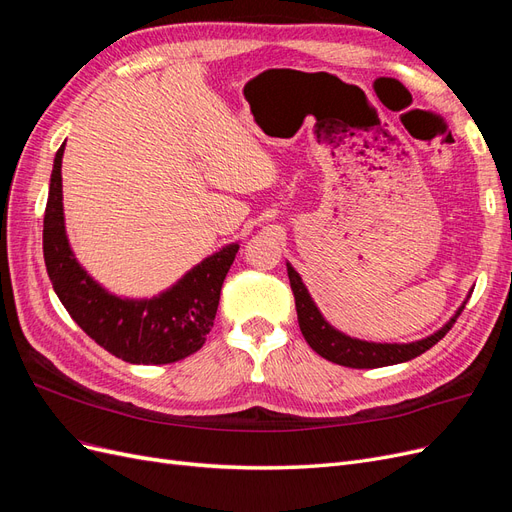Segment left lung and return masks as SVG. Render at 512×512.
Segmentation results:
<instances>
[{
	"label": "left lung",
	"instance_id": "8db88e82",
	"mask_svg": "<svg viewBox=\"0 0 512 512\" xmlns=\"http://www.w3.org/2000/svg\"><path fill=\"white\" fill-rule=\"evenodd\" d=\"M288 267V280L290 288L294 294V305H297V316H299V327L305 337V342L312 346L314 352H318L322 359H327L331 363L344 365V367H354V369H374V367H384V365H397V363H406L410 359H416L418 354H423L431 346H436L440 339L453 329V324L461 316L463 303L457 314L448 320L444 327L433 333L421 342H412V344H371V342H361V339H352L344 333L335 331L331 324L322 318L318 312V307L314 305L312 297H309L307 288L303 286L299 273L294 271L290 265Z\"/></svg>",
	"mask_w": 512,
	"mask_h": 512
}]
</instances>
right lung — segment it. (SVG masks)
Instances as JSON below:
<instances>
[{
    "label": "right lung",
    "mask_w": 512,
    "mask_h": 512,
    "mask_svg": "<svg viewBox=\"0 0 512 512\" xmlns=\"http://www.w3.org/2000/svg\"><path fill=\"white\" fill-rule=\"evenodd\" d=\"M64 147L66 143L55 156L42 230L44 265L59 301L98 346L126 363L164 365L194 354L213 327L222 284L239 245H226L205 258L160 297H113L83 271L68 245L61 203Z\"/></svg>",
    "instance_id": "add662e5"
}]
</instances>
